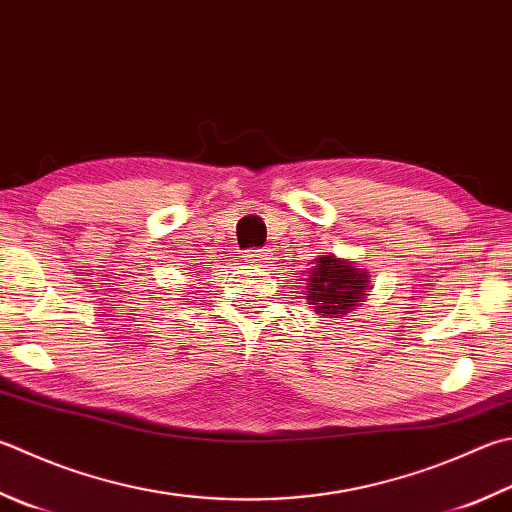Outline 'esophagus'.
<instances>
[{
  "mask_svg": "<svg viewBox=\"0 0 512 512\" xmlns=\"http://www.w3.org/2000/svg\"><path fill=\"white\" fill-rule=\"evenodd\" d=\"M243 260L247 265L265 267L269 263V252H267V249H249V252L243 254Z\"/></svg>",
  "mask_w": 512,
  "mask_h": 512,
  "instance_id": "1",
  "label": "esophagus"
}]
</instances>
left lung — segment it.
Listing matches in <instances>:
<instances>
[{"mask_svg": "<svg viewBox=\"0 0 512 512\" xmlns=\"http://www.w3.org/2000/svg\"><path fill=\"white\" fill-rule=\"evenodd\" d=\"M370 289V274L352 260L336 256L316 258L307 278V301L312 310L325 318H341L361 307Z\"/></svg>", "mask_w": 512, "mask_h": 512, "instance_id": "8db88e82", "label": "left lung"}]
</instances>
